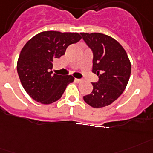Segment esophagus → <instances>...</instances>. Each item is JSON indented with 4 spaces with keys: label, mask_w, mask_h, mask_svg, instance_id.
I'll use <instances>...</instances> for the list:
<instances>
[{
    "label": "esophagus",
    "mask_w": 153,
    "mask_h": 153,
    "mask_svg": "<svg viewBox=\"0 0 153 153\" xmlns=\"http://www.w3.org/2000/svg\"><path fill=\"white\" fill-rule=\"evenodd\" d=\"M75 81L76 82V83H80V82L82 81L81 79H77V78H75Z\"/></svg>",
    "instance_id": "34e87169"
}]
</instances>
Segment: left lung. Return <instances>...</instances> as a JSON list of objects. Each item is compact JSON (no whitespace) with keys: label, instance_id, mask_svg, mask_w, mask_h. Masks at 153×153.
<instances>
[{"label":"left lung","instance_id":"left-lung-1","mask_svg":"<svg viewBox=\"0 0 153 153\" xmlns=\"http://www.w3.org/2000/svg\"><path fill=\"white\" fill-rule=\"evenodd\" d=\"M93 52L92 72L98 81L92 83L91 93L84 96L93 108L112 104L123 93L131 76V65L123 47L113 37L100 33H80Z\"/></svg>","mask_w":153,"mask_h":153}]
</instances>
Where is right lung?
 Masks as SVG:
<instances>
[{"label": "right lung", "mask_w": 153, "mask_h": 153, "mask_svg": "<svg viewBox=\"0 0 153 153\" xmlns=\"http://www.w3.org/2000/svg\"><path fill=\"white\" fill-rule=\"evenodd\" d=\"M78 33L44 31L27 41L20 52L17 72L22 87L33 100L51 104L61 98L69 83L71 75L52 74L51 69L56 58L65 55L69 45L78 42Z\"/></svg>", "instance_id": "add662e5"}]
</instances>
